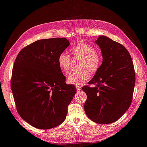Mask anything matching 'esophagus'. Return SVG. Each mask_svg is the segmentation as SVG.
<instances>
[{"mask_svg":"<svg viewBox=\"0 0 147 147\" xmlns=\"http://www.w3.org/2000/svg\"><path fill=\"white\" fill-rule=\"evenodd\" d=\"M76 89L77 90V91H81V86H76Z\"/></svg>","mask_w":147,"mask_h":147,"instance_id":"obj_1","label":"esophagus"}]
</instances>
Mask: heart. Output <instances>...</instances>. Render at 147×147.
Wrapping results in <instances>:
<instances>
[{"label":"heart","instance_id":"heart-1","mask_svg":"<svg viewBox=\"0 0 147 147\" xmlns=\"http://www.w3.org/2000/svg\"><path fill=\"white\" fill-rule=\"evenodd\" d=\"M71 52L75 57L81 58L80 68L83 70L70 74L68 76L67 81L70 84L81 85L89 80V71L95 73L100 68L102 57L93 46L84 42L77 43L71 49ZM57 64L62 72L68 73L70 67V56L66 52H62L57 57Z\"/></svg>","mask_w":147,"mask_h":147}]
</instances>
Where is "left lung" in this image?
<instances>
[{
  "label": "left lung",
  "instance_id": "1",
  "mask_svg": "<svg viewBox=\"0 0 147 147\" xmlns=\"http://www.w3.org/2000/svg\"><path fill=\"white\" fill-rule=\"evenodd\" d=\"M95 43L101 50L102 63L88 84L82 88L87 95L84 111L95 122L108 124L118 120L129 109L136 77L129 52L120 43L105 36Z\"/></svg>",
  "mask_w": 147,
  "mask_h": 147
}]
</instances>
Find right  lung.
I'll list each match as a JSON object with an SVG mask.
<instances>
[{"label": "right lung", "instance_id": "1", "mask_svg": "<svg viewBox=\"0 0 147 147\" xmlns=\"http://www.w3.org/2000/svg\"><path fill=\"white\" fill-rule=\"evenodd\" d=\"M70 45L66 38L34 41L19 52L14 63L11 87L18 114L40 129L54 128L65 121L76 93L57 64Z\"/></svg>", "mask_w": 147, "mask_h": 147}]
</instances>
